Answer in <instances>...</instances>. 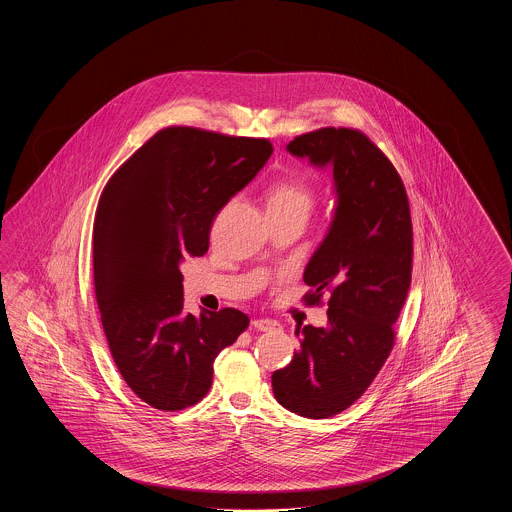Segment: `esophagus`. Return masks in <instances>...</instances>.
I'll list each match as a JSON object with an SVG mask.
<instances>
[{
	"label": "esophagus",
	"mask_w": 512,
	"mask_h": 512,
	"mask_svg": "<svg viewBox=\"0 0 512 512\" xmlns=\"http://www.w3.org/2000/svg\"><path fill=\"white\" fill-rule=\"evenodd\" d=\"M251 326L259 332H272V330H278L280 324L276 320H270V318H257L251 322Z\"/></svg>",
	"instance_id": "1"
}]
</instances>
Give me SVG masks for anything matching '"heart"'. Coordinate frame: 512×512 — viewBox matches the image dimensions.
Segmentation results:
<instances>
[{
    "label": "heart",
    "instance_id": "obj_1",
    "mask_svg": "<svg viewBox=\"0 0 512 512\" xmlns=\"http://www.w3.org/2000/svg\"><path fill=\"white\" fill-rule=\"evenodd\" d=\"M315 205H317L315 188L299 176L282 178L270 188L268 211H295L309 217Z\"/></svg>",
    "mask_w": 512,
    "mask_h": 512
}]
</instances>
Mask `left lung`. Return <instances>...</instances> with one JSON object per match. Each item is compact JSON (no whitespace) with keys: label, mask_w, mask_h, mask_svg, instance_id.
I'll return each instance as SVG.
<instances>
[{"label":"left lung","mask_w":512,"mask_h":512,"mask_svg":"<svg viewBox=\"0 0 512 512\" xmlns=\"http://www.w3.org/2000/svg\"><path fill=\"white\" fill-rule=\"evenodd\" d=\"M288 149L334 167L338 209L303 272V303L326 299L328 326L295 330L301 349L272 374V391L292 413L328 418L349 409L390 357L411 286L413 220L399 172L365 132L326 126Z\"/></svg>","instance_id":"left-lung-1"}]
</instances>
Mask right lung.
<instances>
[{"mask_svg": "<svg viewBox=\"0 0 512 512\" xmlns=\"http://www.w3.org/2000/svg\"><path fill=\"white\" fill-rule=\"evenodd\" d=\"M270 153L267 138L167 126L101 192L94 220L101 326L122 380L153 409L199 403L213 384L215 357L249 326L232 307L186 315L180 263L207 253L213 220Z\"/></svg>", "mask_w": 512, "mask_h": 512, "instance_id": "obj_1", "label": "right lung"}]
</instances>
